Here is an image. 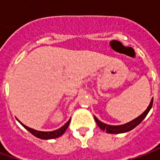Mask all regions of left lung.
I'll return each mask as SVG.
<instances>
[{"label":"left lung","instance_id":"obj_1","mask_svg":"<svg viewBox=\"0 0 160 160\" xmlns=\"http://www.w3.org/2000/svg\"><path fill=\"white\" fill-rule=\"evenodd\" d=\"M152 103H153V98H152L148 107L147 108V110L142 114L140 115L139 117L134 118L130 122H127V123L122 124V125H109V124L104 123L101 121L98 120L96 117H94V119L96 121L98 126L102 130L105 131L106 133H109V134H122V133H126V132H128V131L134 129V128L137 127L138 125L144 120V118L147 117L148 112L151 110L152 106Z\"/></svg>","mask_w":160,"mask_h":160}]
</instances>
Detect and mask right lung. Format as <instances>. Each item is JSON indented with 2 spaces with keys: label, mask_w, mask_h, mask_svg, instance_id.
Wrapping results in <instances>:
<instances>
[{
  "label": "right lung",
  "mask_w": 160,
  "mask_h": 160,
  "mask_svg": "<svg viewBox=\"0 0 160 160\" xmlns=\"http://www.w3.org/2000/svg\"><path fill=\"white\" fill-rule=\"evenodd\" d=\"M17 120H18V119H17ZM70 121H71V119H69V120L66 123L63 125L62 127H61L60 128H58V129H56V130L54 131H49V132L36 130V129H33L32 128H29L27 127V126H26V125L23 124L20 121L18 120V122H19V123L21 124L26 129H27V130L29 131L31 134H32L34 136L39 138V139H42V140H50V139H56V138H58L60 137V136H62V135L65 133V131L67 130L68 127L69 126Z\"/></svg>",
  "instance_id": "obj_1"
}]
</instances>
